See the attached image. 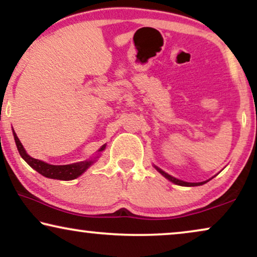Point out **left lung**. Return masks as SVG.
Here are the masks:
<instances>
[{
    "label": "left lung",
    "mask_w": 257,
    "mask_h": 257,
    "mask_svg": "<svg viewBox=\"0 0 257 257\" xmlns=\"http://www.w3.org/2000/svg\"><path fill=\"white\" fill-rule=\"evenodd\" d=\"M156 168H157L158 171L160 172L161 174L164 175L165 178H167L168 180H170V181L174 182V184H177V185H180V186H188V187H189V186H200V185H203V184H206V182L208 181V180H207V181H203V182H185V181H181V180H179V179H177V178H173V177H172V175H170V174L165 173V172H164V171H161L160 168H158V167H156Z\"/></svg>",
    "instance_id": "obj_1"
}]
</instances>
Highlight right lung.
I'll return each mask as SVG.
<instances>
[{
	"label": "right lung",
	"instance_id": "obj_1",
	"mask_svg": "<svg viewBox=\"0 0 257 257\" xmlns=\"http://www.w3.org/2000/svg\"><path fill=\"white\" fill-rule=\"evenodd\" d=\"M14 138H15V143L19 150L20 156L27 161V164L30 167H33L35 171H37L38 173L43 175V177L50 178V179H57V180H73V179L78 178L80 174L84 173L86 171V168L93 163L92 160H86V161H80V163L76 164H70V165H61V166H56V165H49L44 161H41L35 158H31L28 156L26 150L23 149L22 144H21L20 139L17 138L16 133L13 131ZM105 149V145L101 146L99 151H103Z\"/></svg>",
	"mask_w": 257,
	"mask_h": 257
}]
</instances>
